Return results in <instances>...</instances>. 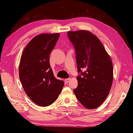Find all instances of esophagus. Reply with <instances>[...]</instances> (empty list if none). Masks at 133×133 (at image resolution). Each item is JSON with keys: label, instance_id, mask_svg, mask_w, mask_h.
<instances>
[{"label": "esophagus", "instance_id": "obj_1", "mask_svg": "<svg viewBox=\"0 0 133 133\" xmlns=\"http://www.w3.org/2000/svg\"><path fill=\"white\" fill-rule=\"evenodd\" d=\"M65 82H66V83H68L69 82L70 80V78H67V79H65Z\"/></svg>", "mask_w": 133, "mask_h": 133}]
</instances>
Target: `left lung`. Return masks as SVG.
Returning a JSON list of instances; mask_svg holds the SVG:
<instances>
[{
    "mask_svg": "<svg viewBox=\"0 0 133 133\" xmlns=\"http://www.w3.org/2000/svg\"><path fill=\"white\" fill-rule=\"evenodd\" d=\"M68 38L76 52L78 85L74 92L79 102L87 109L98 108L105 101L113 80L110 56L96 36L88 30L69 31ZM86 70L84 72L82 69Z\"/></svg>",
    "mask_w": 133,
    "mask_h": 133,
    "instance_id": "left-lung-1",
    "label": "left lung"
}]
</instances>
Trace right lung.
Returning <instances> with one entry per match:
<instances>
[{"mask_svg":"<svg viewBox=\"0 0 133 133\" xmlns=\"http://www.w3.org/2000/svg\"><path fill=\"white\" fill-rule=\"evenodd\" d=\"M59 36V33L35 36L21 56L20 80L28 97L38 105L47 107L53 104L64 85L63 81L55 78L49 63V55Z\"/></svg>","mask_w":133,"mask_h":133,"instance_id":"1","label":"right lung"}]
</instances>
